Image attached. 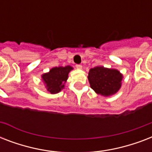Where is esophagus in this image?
<instances>
[{"instance_id": "obj_1", "label": "esophagus", "mask_w": 152, "mask_h": 152, "mask_svg": "<svg viewBox=\"0 0 152 152\" xmlns=\"http://www.w3.org/2000/svg\"><path fill=\"white\" fill-rule=\"evenodd\" d=\"M76 67L77 69H82V68H83V66L81 64H76Z\"/></svg>"}]
</instances>
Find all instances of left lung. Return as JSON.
I'll return each mask as SVG.
<instances>
[{"label": "left lung", "mask_w": 152, "mask_h": 152, "mask_svg": "<svg viewBox=\"0 0 152 152\" xmlns=\"http://www.w3.org/2000/svg\"><path fill=\"white\" fill-rule=\"evenodd\" d=\"M88 78L91 88L98 95L110 96L121 88L123 76L117 69L96 66L90 69Z\"/></svg>", "instance_id": "left-lung-1"}]
</instances>
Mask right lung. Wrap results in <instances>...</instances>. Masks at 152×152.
Here are the masks:
<instances>
[{
    "label": "right lung",
    "mask_w": 152,
    "mask_h": 152,
    "mask_svg": "<svg viewBox=\"0 0 152 152\" xmlns=\"http://www.w3.org/2000/svg\"><path fill=\"white\" fill-rule=\"evenodd\" d=\"M72 67H54L47 73L42 75V80L46 84V88L50 94H57L64 88V83L68 80L69 72Z\"/></svg>",
    "instance_id": "1"
}]
</instances>
